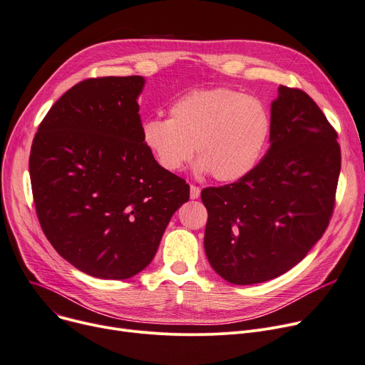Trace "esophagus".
<instances>
[{
	"mask_svg": "<svg viewBox=\"0 0 365 365\" xmlns=\"http://www.w3.org/2000/svg\"><path fill=\"white\" fill-rule=\"evenodd\" d=\"M201 195V189L195 185H190V189H189V197L190 200H198Z\"/></svg>",
	"mask_w": 365,
	"mask_h": 365,
	"instance_id": "obj_1",
	"label": "esophagus"
}]
</instances>
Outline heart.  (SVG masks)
Returning a JSON list of instances; mask_svg holds the SVG:
<instances>
[{
    "instance_id": "heart-1",
    "label": "heart",
    "mask_w": 365,
    "mask_h": 365,
    "mask_svg": "<svg viewBox=\"0 0 365 365\" xmlns=\"http://www.w3.org/2000/svg\"><path fill=\"white\" fill-rule=\"evenodd\" d=\"M170 118H148L142 142L165 172H178L197 151V168L233 183L258 165L272 132L269 110L255 96L229 88L192 91L175 101Z\"/></svg>"
}]
</instances>
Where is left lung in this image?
Segmentation results:
<instances>
[{"label":"left lung","mask_w":365,"mask_h":365,"mask_svg":"<svg viewBox=\"0 0 365 365\" xmlns=\"http://www.w3.org/2000/svg\"><path fill=\"white\" fill-rule=\"evenodd\" d=\"M337 133L309 95L279 86L270 148L254 172L207 187L204 248L233 284L272 280L292 269L326 232L341 173Z\"/></svg>","instance_id":"8db88e82"}]
</instances>
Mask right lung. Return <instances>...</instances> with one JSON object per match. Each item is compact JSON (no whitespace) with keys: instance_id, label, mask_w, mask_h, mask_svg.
<instances>
[{"instance_id":"add662e5","label":"right lung","mask_w":365,"mask_h":365,"mask_svg":"<svg viewBox=\"0 0 365 365\" xmlns=\"http://www.w3.org/2000/svg\"><path fill=\"white\" fill-rule=\"evenodd\" d=\"M142 76L86 79L46 113L29 173L41 227L78 270L125 280L147 267L189 185L142 142Z\"/></svg>"}]
</instances>
